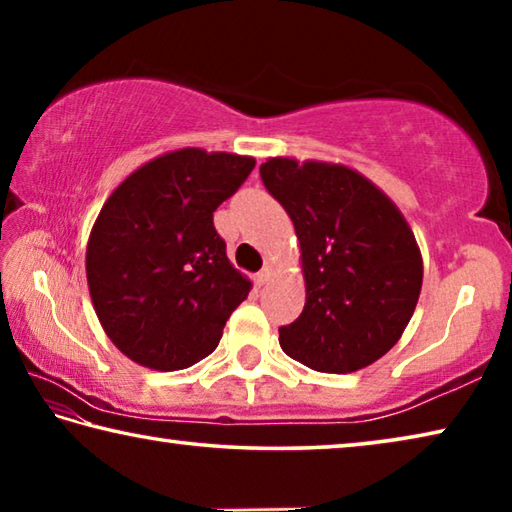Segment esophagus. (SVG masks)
Listing matches in <instances>:
<instances>
[{"label": "esophagus", "instance_id": "obj_1", "mask_svg": "<svg viewBox=\"0 0 512 512\" xmlns=\"http://www.w3.org/2000/svg\"><path fill=\"white\" fill-rule=\"evenodd\" d=\"M271 275H273V264H266V266L262 268V271L257 273V277H255L259 287H264V284H266L268 280H271Z\"/></svg>", "mask_w": 512, "mask_h": 512}]
</instances>
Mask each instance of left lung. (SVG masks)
Segmentation results:
<instances>
[{
	"instance_id": "1",
	"label": "left lung",
	"mask_w": 512,
	"mask_h": 512,
	"mask_svg": "<svg viewBox=\"0 0 512 512\" xmlns=\"http://www.w3.org/2000/svg\"><path fill=\"white\" fill-rule=\"evenodd\" d=\"M259 176L291 216L307 302L280 345L318 372L345 375L400 341L418 305L422 257L402 212L343 164L271 158Z\"/></svg>"
}]
</instances>
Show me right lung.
<instances>
[{"label": "right lung", "mask_w": 512, "mask_h": 512, "mask_svg": "<svg viewBox=\"0 0 512 512\" xmlns=\"http://www.w3.org/2000/svg\"><path fill=\"white\" fill-rule=\"evenodd\" d=\"M253 167L248 155L171 151L103 203L85 273L99 323L128 359L183 370L219 345L250 282L230 264L212 219Z\"/></svg>", "instance_id": "obj_1"}]
</instances>
